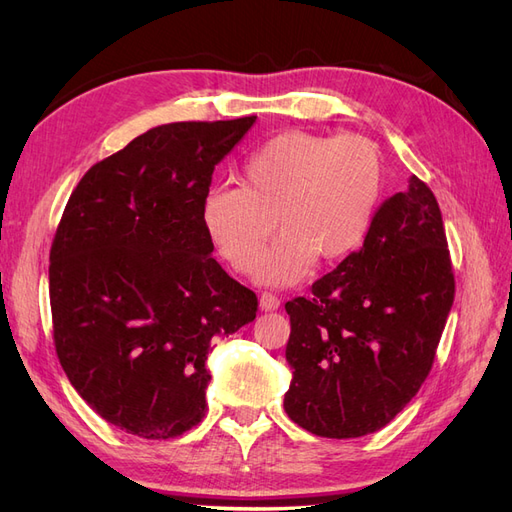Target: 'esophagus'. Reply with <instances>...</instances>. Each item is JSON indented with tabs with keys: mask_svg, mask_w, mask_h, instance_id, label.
<instances>
[{
	"mask_svg": "<svg viewBox=\"0 0 512 512\" xmlns=\"http://www.w3.org/2000/svg\"><path fill=\"white\" fill-rule=\"evenodd\" d=\"M258 305H260L262 312H275V309L280 307V297H277V294H273V292H262L258 297Z\"/></svg>",
	"mask_w": 512,
	"mask_h": 512,
	"instance_id": "esophagus-1",
	"label": "esophagus"
}]
</instances>
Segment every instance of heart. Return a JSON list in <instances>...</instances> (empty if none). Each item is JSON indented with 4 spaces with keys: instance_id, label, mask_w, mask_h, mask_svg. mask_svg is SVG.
<instances>
[{
    "instance_id": "b5f03b06",
    "label": "heart",
    "mask_w": 512,
    "mask_h": 512,
    "mask_svg": "<svg viewBox=\"0 0 512 512\" xmlns=\"http://www.w3.org/2000/svg\"><path fill=\"white\" fill-rule=\"evenodd\" d=\"M384 185L382 153L359 134L288 130L245 158L241 183L215 185L200 207L205 235L228 265L252 273L274 224L283 237L263 255L256 280L288 288L318 258L342 260L359 247Z\"/></svg>"
}]
</instances>
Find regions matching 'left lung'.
Here are the masks:
<instances>
[{"label": "left lung", "mask_w": 512, "mask_h": 512, "mask_svg": "<svg viewBox=\"0 0 512 512\" xmlns=\"http://www.w3.org/2000/svg\"><path fill=\"white\" fill-rule=\"evenodd\" d=\"M453 299L438 200L412 175L378 207L361 250L286 303L290 421L337 440L391 423L425 382Z\"/></svg>", "instance_id": "1"}]
</instances>
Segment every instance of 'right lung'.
I'll return each mask as SVG.
<instances>
[{
  "label": "right lung",
  "instance_id": "add662e5",
  "mask_svg": "<svg viewBox=\"0 0 512 512\" xmlns=\"http://www.w3.org/2000/svg\"><path fill=\"white\" fill-rule=\"evenodd\" d=\"M256 117L179 121L91 166L51 247L53 337L70 384L106 423L168 440L200 423L215 342L256 318V294L211 256V175Z\"/></svg>",
  "mask_w": 512,
  "mask_h": 512
}]
</instances>
